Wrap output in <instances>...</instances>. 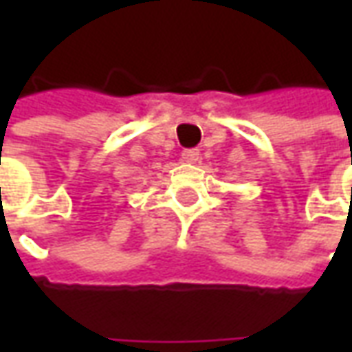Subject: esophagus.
<instances>
[{
    "instance_id": "34e87169",
    "label": "esophagus",
    "mask_w": 352,
    "mask_h": 352,
    "mask_svg": "<svg viewBox=\"0 0 352 352\" xmlns=\"http://www.w3.org/2000/svg\"><path fill=\"white\" fill-rule=\"evenodd\" d=\"M198 158H199L198 148H186V151H183L184 162H198Z\"/></svg>"
}]
</instances>
